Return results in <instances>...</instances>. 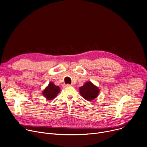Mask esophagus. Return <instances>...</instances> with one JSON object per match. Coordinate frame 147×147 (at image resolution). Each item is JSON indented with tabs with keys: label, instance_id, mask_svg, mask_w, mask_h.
<instances>
[{
	"label": "esophagus",
	"instance_id": "34e87169",
	"mask_svg": "<svg viewBox=\"0 0 147 147\" xmlns=\"http://www.w3.org/2000/svg\"><path fill=\"white\" fill-rule=\"evenodd\" d=\"M70 85L69 84H63V87L64 88L68 87H70Z\"/></svg>",
	"mask_w": 147,
	"mask_h": 147
}]
</instances>
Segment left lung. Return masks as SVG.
<instances>
[{
	"label": "left lung",
	"mask_w": 147,
	"mask_h": 147,
	"mask_svg": "<svg viewBox=\"0 0 147 147\" xmlns=\"http://www.w3.org/2000/svg\"><path fill=\"white\" fill-rule=\"evenodd\" d=\"M79 90L81 95L88 101L96 98L99 92V88L94 85L91 81L86 82L83 86L80 87Z\"/></svg>",
	"instance_id": "obj_1"
}]
</instances>
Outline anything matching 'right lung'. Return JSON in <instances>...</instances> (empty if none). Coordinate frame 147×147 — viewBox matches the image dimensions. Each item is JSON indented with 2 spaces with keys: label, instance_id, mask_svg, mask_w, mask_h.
<instances>
[{
  "label": "right lung",
  "instance_id": "add662e5",
  "mask_svg": "<svg viewBox=\"0 0 147 147\" xmlns=\"http://www.w3.org/2000/svg\"><path fill=\"white\" fill-rule=\"evenodd\" d=\"M60 91L59 86H55L52 82H50L49 85L43 91L42 94L48 100H52L55 98Z\"/></svg>",
  "mask_w": 147,
  "mask_h": 147
}]
</instances>
